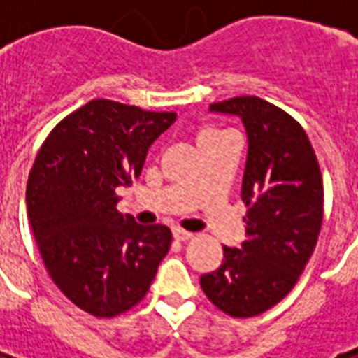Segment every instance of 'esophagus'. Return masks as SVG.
<instances>
[{
    "label": "esophagus",
    "mask_w": 358,
    "mask_h": 358,
    "mask_svg": "<svg viewBox=\"0 0 358 358\" xmlns=\"http://www.w3.org/2000/svg\"><path fill=\"white\" fill-rule=\"evenodd\" d=\"M173 234H174V239H178V241H187V239L193 238V232H187V230L184 229H174L173 230Z\"/></svg>",
    "instance_id": "obj_1"
}]
</instances>
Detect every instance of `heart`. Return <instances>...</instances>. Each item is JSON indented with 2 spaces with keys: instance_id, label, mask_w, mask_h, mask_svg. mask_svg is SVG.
<instances>
[{
  "instance_id": "b5f03b06",
  "label": "heart",
  "mask_w": 358,
  "mask_h": 358,
  "mask_svg": "<svg viewBox=\"0 0 358 358\" xmlns=\"http://www.w3.org/2000/svg\"><path fill=\"white\" fill-rule=\"evenodd\" d=\"M206 134H208V131H206Z\"/></svg>"
}]
</instances>
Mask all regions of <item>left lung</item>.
Listing matches in <instances>:
<instances>
[{"label": "left lung", "instance_id": "8db88e82", "mask_svg": "<svg viewBox=\"0 0 358 358\" xmlns=\"http://www.w3.org/2000/svg\"><path fill=\"white\" fill-rule=\"evenodd\" d=\"M210 111L238 115L247 129V239L223 247V264L202 275L201 288L224 314L252 317L282 301L310 260L323 221L322 171L303 126L277 106L236 96Z\"/></svg>", "mask_w": 358, "mask_h": 358}]
</instances>
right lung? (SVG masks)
<instances>
[{
	"instance_id": "1",
	"label": "right lung",
	"mask_w": 358,
	"mask_h": 358,
	"mask_svg": "<svg viewBox=\"0 0 358 358\" xmlns=\"http://www.w3.org/2000/svg\"><path fill=\"white\" fill-rule=\"evenodd\" d=\"M176 113L91 100L50 131L31 167L25 202L48 275L81 310L115 317L143 301L173 234L117 210L150 145Z\"/></svg>"
}]
</instances>
